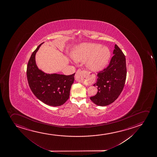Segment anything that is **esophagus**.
I'll use <instances>...</instances> for the list:
<instances>
[{"label": "esophagus", "instance_id": "esophagus-1", "mask_svg": "<svg viewBox=\"0 0 157 157\" xmlns=\"http://www.w3.org/2000/svg\"><path fill=\"white\" fill-rule=\"evenodd\" d=\"M89 75L88 74H86L83 71H81V69H78L76 73L75 78V79L76 81H81L84 78H89Z\"/></svg>", "mask_w": 157, "mask_h": 157}]
</instances>
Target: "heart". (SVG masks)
<instances>
[{"label": "heart", "mask_w": 157, "mask_h": 157, "mask_svg": "<svg viewBox=\"0 0 157 157\" xmlns=\"http://www.w3.org/2000/svg\"><path fill=\"white\" fill-rule=\"evenodd\" d=\"M72 58L76 62L86 61V65L92 71H101L109 62L111 52L109 48L96 43H83L72 53Z\"/></svg>", "instance_id": "heart-1"}]
</instances>
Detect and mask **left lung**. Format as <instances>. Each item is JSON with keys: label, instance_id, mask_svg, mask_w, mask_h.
Wrapping results in <instances>:
<instances>
[{"label": "left lung", "instance_id": "obj_1", "mask_svg": "<svg viewBox=\"0 0 157 157\" xmlns=\"http://www.w3.org/2000/svg\"><path fill=\"white\" fill-rule=\"evenodd\" d=\"M113 57L107 68L97 74L94 86H97L98 92L90 98L95 104L105 106L118 98L123 90L127 76L125 56L115 44Z\"/></svg>", "mask_w": 157, "mask_h": 157}]
</instances>
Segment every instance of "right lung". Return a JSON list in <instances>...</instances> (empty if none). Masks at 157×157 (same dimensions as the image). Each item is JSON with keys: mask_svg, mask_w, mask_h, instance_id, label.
Listing matches in <instances>:
<instances>
[{"mask_svg": "<svg viewBox=\"0 0 157 157\" xmlns=\"http://www.w3.org/2000/svg\"><path fill=\"white\" fill-rule=\"evenodd\" d=\"M43 43L32 53L28 63V82L32 92L40 101L50 106H59L69 98L75 73L71 75L50 74L40 70L36 63L35 56Z\"/></svg>", "mask_w": 157, "mask_h": 157, "instance_id": "obj_1", "label": "right lung"}]
</instances>
